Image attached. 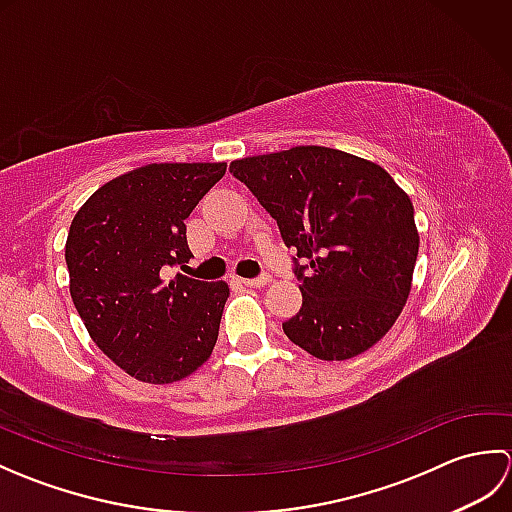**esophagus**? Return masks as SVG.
Masks as SVG:
<instances>
[{"instance_id":"1","label":"esophagus","mask_w":512,"mask_h":512,"mask_svg":"<svg viewBox=\"0 0 512 512\" xmlns=\"http://www.w3.org/2000/svg\"><path fill=\"white\" fill-rule=\"evenodd\" d=\"M268 281H270V275L262 273L259 277H253V279H239V284L250 286V288H259V286H266Z\"/></svg>"}]
</instances>
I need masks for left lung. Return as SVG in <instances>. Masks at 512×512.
I'll list each match as a JSON object with an SVG mask.
<instances>
[{
	"mask_svg": "<svg viewBox=\"0 0 512 512\" xmlns=\"http://www.w3.org/2000/svg\"><path fill=\"white\" fill-rule=\"evenodd\" d=\"M295 250L303 303L288 339L321 361L369 350L411 290L418 231L409 195L374 162L328 147H292L231 162Z\"/></svg>",
	"mask_w": 512,
	"mask_h": 512,
	"instance_id": "1",
	"label": "left lung"
}]
</instances>
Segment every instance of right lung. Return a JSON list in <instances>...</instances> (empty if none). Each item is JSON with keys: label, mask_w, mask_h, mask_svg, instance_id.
Returning a JSON list of instances; mask_svg holds the SVG:
<instances>
[{"label": "right lung", "mask_w": 512, "mask_h": 512, "mask_svg": "<svg viewBox=\"0 0 512 512\" xmlns=\"http://www.w3.org/2000/svg\"><path fill=\"white\" fill-rule=\"evenodd\" d=\"M224 162H160L110 180L74 215L65 264L92 341L143 383L165 385L211 356L228 286L169 268L193 257L187 224Z\"/></svg>", "instance_id": "obj_1"}]
</instances>
